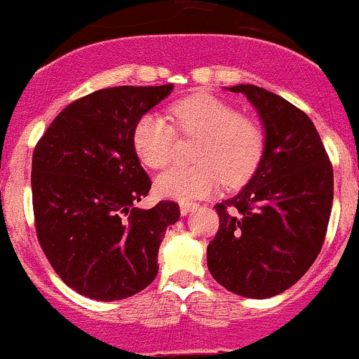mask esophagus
<instances>
[{
    "label": "esophagus",
    "mask_w": 359,
    "mask_h": 359,
    "mask_svg": "<svg viewBox=\"0 0 359 359\" xmlns=\"http://www.w3.org/2000/svg\"><path fill=\"white\" fill-rule=\"evenodd\" d=\"M194 208H197L196 203H182V205H180V212H182V215H187V213L192 212Z\"/></svg>",
    "instance_id": "esophagus-1"
}]
</instances>
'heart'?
Returning a JSON list of instances; mask_svg holds the SVG:
<instances>
[{
  "instance_id": "b5f03b06",
  "label": "heart",
  "mask_w": 359,
  "mask_h": 359,
  "mask_svg": "<svg viewBox=\"0 0 359 359\" xmlns=\"http://www.w3.org/2000/svg\"><path fill=\"white\" fill-rule=\"evenodd\" d=\"M182 135H201L197 165H176L156 177V192L177 201H194L226 185L238 187L255 174L265 149V133L255 119L210 94H194L169 108ZM176 131L163 115H142L133 130V146L144 165L162 169L170 162Z\"/></svg>"
}]
</instances>
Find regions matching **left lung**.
<instances>
[{
	"instance_id": "left-lung-1",
	"label": "left lung",
	"mask_w": 359,
	"mask_h": 359,
	"mask_svg": "<svg viewBox=\"0 0 359 359\" xmlns=\"http://www.w3.org/2000/svg\"><path fill=\"white\" fill-rule=\"evenodd\" d=\"M228 90L256 108L265 149L248 185L215 205L220 226L206 259L226 290L269 299L295 285L320 252L333 206V167L304 111L256 85Z\"/></svg>"
}]
</instances>
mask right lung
<instances>
[{
	"mask_svg": "<svg viewBox=\"0 0 359 359\" xmlns=\"http://www.w3.org/2000/svg\"><path fill=\"white\" fill-rule=\"evenodd\" d=\"M111 87L65 107L32 158L39 242L62 281L96 301L131 297L158 274V249L180 206L137 208L151 180L133 146L137 121L172 92Z\"/></svg>",
	"mask_w": 359,
	"mask_h": 359,
	"instance_id": "right-lung-1",
	"label": "right lung"
}]
</instances>
